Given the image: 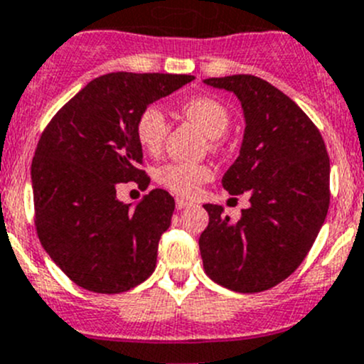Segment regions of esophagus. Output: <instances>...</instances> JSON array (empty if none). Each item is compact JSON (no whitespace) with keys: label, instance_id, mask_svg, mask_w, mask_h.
Returning <instances> with one entry per match:
<instances>
[{"label":"esophagus","instance_id":"1","mask_svg":"<svg viewBox=\"0 0 364 364\" xmlns=\"http://www.w3.org/2000/svg\"><path fill=\"white\" fill-rule=\"evenodd\" d=\"M192 206V203L190 200H185V199H179V197H176V208L178 210H185V208Z\"/></svg>","mask_w":364,"mask_h":364}]
</instances>
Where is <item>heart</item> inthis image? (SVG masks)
Masks as SVG:
<instances>
[{
    "label": "heart",
    "mask_w": 364,
    "mask_h": 364,
    "mask_svg": "<svg viewBox=\"0 0 364 364\" xmlns=\"http://www.w3.org/2000/svg\"><path fill=\"white\" fill-rule=\"evenodd\" d=\"M181 114L196 122L211 139V146L220 147V136L228 132L231 115L218 100L210 96H196L181 105ZM168 133V121L158 105L142 108L135 121V136L146 153L158 154L164 149ZM213 178V171L206 164L171 161L156 171V181L164 188L183 197H192L200 186Z\"/></svg>",
    "instance_id": "1"
}]
</instances>
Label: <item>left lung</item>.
Listing matches in <instances>:
<instances>
[{"instance_id":"8db88e82","label":"left lung","mask_w":364,"mask_h":364,"mask_svg":"<svg viewBox=\"0 0 364 364\" xmlns=\"http://www.w3.org/2000/svg\"><path fill=\"white\" fill-rule=\"evenodd\" d=\"M204 83L242 103V149L222 186L231 196L247 193L250 203L238 222L222 206L204 204V272L229 290L257 294L291 276L313 247L329 210V154L311 119L268 81L235 74Z\"/></svg>"}]
</instances>
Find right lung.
Wrapping results in <instances>:
<instances>
[{"instance_id": "add662e5", "label": "right lung", "mask_w": 364, "mask_h": 364, "mask_svg": "<svg viewBox=\"0 0 364 364\" xmlns=\"http://www.w3.org/2000/svg\"><path fill=\"white\" fill-rule=\"evenodd\" d=\"M192 80L190 74H105L67 101L42 132L31 161L35 229L77 287L122 294L156 268L174 199L154 188L129 208L117 199V186H149L136 115Z\"/></svg>"}]
</instances>
